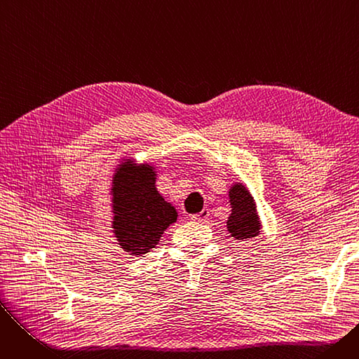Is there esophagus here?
Wrapping results in <instances>:
<instances>
[{"label":"esophagus","mask_w":359,"mask_h":359,"mask_svg":"<svg viewBox=\"0 0 359 359\" xmlns=\"http://www.w3.org/2000/svg\"><path fill=\"white\" fill-rule=\"evenodd\" d=\"M208 217H210V210H202L201 212L192 215V218H194L195 221H198V222H203L205 219H208Z\"/></svg>","instance_id":"34e87169"}]
</instances>
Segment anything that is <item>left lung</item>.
<instances>
[{"mask_svg": "<svg viewBox=\"0 0 359 359\" xmlns=\"http://www.w3.org/2000/svg\"><path fill=\"white\" fill-rule=\"evenodd\" d=\"M229 196L233 210L227 221V229L231 237L241 241L256 237L260 233V221L250 192L243 184L236 183Z\"/></svg>", "mask_w": 359, "mask_h": 359, "instance_id": "obj_1", "label": "left lung"}]
</instances>
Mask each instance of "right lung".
<instances>
[{
    "mask_svg": "<svg viewBox=\"0 0 359 359\" xmlns=\"http://www.w3.org/2000/svg\"><path fill=\"white\" fill-rule=\"evenodd\" d=\"M116 170L111 184L113 233L119 246L132 256L148 253L177 219V212L156 189L154 167H134L126 160Z\"/></svg>",
    "mask_w": 359,
    "mask_h": 359,
    "instance_id": "add662e5",
    "label": "right lung"
}]
</instances>
